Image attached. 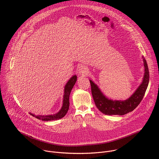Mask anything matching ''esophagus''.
I'll return each instance as SVG.
<instances>
[{"mask_svg": "<svg viewBox=\"0 0 159 159\" xmlns=\"http://www.w3.org/2000/svg\"><path fill=\"white\" fill-rule=\"evenodd\" d=\"M78 71H79V73L81 75H87L89 73V71H88V69L87 67L86 66H84V65H81L79 67V69H78Z\"/></svg>", "mask_w": 159, "mask_h": 159, "instance_id": "1", "label": "esophagus"}]
</instances>
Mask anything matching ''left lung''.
I'll return each mask as SVG.
<instances>
[{"label": "left lung", "mask_w": 159, "mask_h": 159, "mask_svg": "<svg viewBox=\"0 0 159 159\" xmlns=\"http://www.w3.org/2000/svg\"><path fill=\"white\" fill-rule=\"evenodd\" d=\"M145 74L142 83L132 96L125 101H112L107 98L98 86L90 80L91 92L96 107L106 115H124L133 111L142 101L149 82V71L146 60L143 57Z\"/></svg>", "instance_id": "8db88e82"}]
</instances>
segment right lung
<instances>
[{
    "label": "right lung",
    "mask_w": 159,
    "mask_h": 159,
    "mask_svg": "<svg viewBox=\"0 0 159 159\" xmlns=\"http://www.w3.org/2000/svg\"><path fill=\"white\" fill-rule=\"evenodd\" d=\"M77 75L72 76L70 80L67 82L65 86L64 89V95H63V105L60 110L59 112L55 115H38L36 116L32 113H30V114L36 117L37 119L42 120V121H52V120H60L62 118H63L66 112L69 109V96L71 93V90L72 88L74 87L76 81H77Z\"/></svg>",
    "instance_id": "1"
}]
</instances>
